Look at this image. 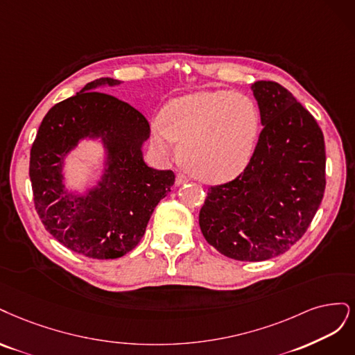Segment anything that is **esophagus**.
I'll return each instance as SVG.
<instances>
[{
    "label": "esophagus",
    "mask_w": 355,
    "mask_h": 355,
    "mask_svg": "<svg viewBox=\"0 0 355 355\" xmlns=\"http://www.w3.org/2000/svg\"><path fill=\"white\" fill-rule=\"evenodd\" d=\"M187 181H189V177H187V175L178 174L177 178H175V184H177V186H181V184H184V182H187Z\"/></svg>",
    "instance_id": "34e87169"
}]
</instances>
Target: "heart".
Listing matches in <instances>:
<instances>
[{
    "label": "heart",
    "instance_id": "obj_1",
    "mask_svg": "<svg viewBox=\"0 0 355 355\" xmlns=\"http://www.w3.org/2000/svg\"><path fill=\"white\" fill-rule=\"evenodd\" d=\"M259 116L254 103L230 91H199L171 100L153 123L152 141L171 155L181 141L178 159L203 181L237 177L254 155Z\"/></svg>",
    "mask_w": 355,
    "mask_h": 355
}]
</instances>
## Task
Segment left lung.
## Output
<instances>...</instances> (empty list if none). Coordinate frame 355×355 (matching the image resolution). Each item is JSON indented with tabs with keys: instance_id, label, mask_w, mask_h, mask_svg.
Listing matches in <instances>:
<instances>
[{
	"instance_id": "left-lung-1",
	"label": "left lung",
	"mask_w": 355,
	"mask_h": 355,
	"mask_svg": "<svg viewBox=\"0 0 355 355\" xmlns=\"http://www.w3.org/2000/svg\"><path fill=\"white\" fill-rule=\"evenodd\" d=\"M262 128L249 164L234 180L211 186L199 212L203 237L237 261H266L304 236L326 189L324 137L291 91L252 84Z\"/></svg>"
}]
</instances>
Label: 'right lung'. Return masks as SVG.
<instances>
[{
  "label": "right lung",
  "instance_id": "1",
  "mask_svg": "<svg viewBox=\"0 0 355 355\" xmlns=\"http://www.w3.org/2000/svg\"><path fill=\"white\" fill-rule=\"evenodd\" d=\"M121 81L100 78L76 96L54 105L44 116L31 148L29 177L40 218L54 239L76 254L113 259L132 250L148 220L173 187L171 169L143 161L150 125L141 112L100 91ZM100 138L108 150L105 174L85 197L62 186V159L79 139Z\"/></svg>",
  "mask_w": 355,
  "mask_h": 355
}]
</instances>
